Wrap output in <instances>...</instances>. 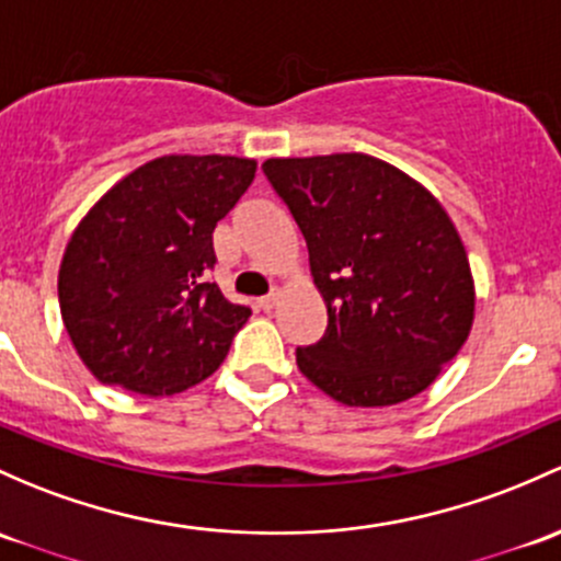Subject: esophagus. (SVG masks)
I'll list each match as a JSON object with an SVG mask.
<instances>
[{"mask_svg": "<svg viewBox=\"0 0 561 561\" xmlns=\"http://www.w3.org/2000/svg\"><path fill=\"white\" fill-rule=\"evenodd\" d=\"M276 298H279V293H276V290H271L268 296H263L261 300H257V306H261L263 311H271V309H274V306H276Z\"/></svg>", "mask_w": 561, "mask_h": 561, "instance_id": "1", "label": "esophagus"}]
</instances>
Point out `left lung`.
<instances>
[{
	"label": "left lung",
	"mask_w": 561,
	"mask_h": 561,
	"mask_svg": "<svg viewBox=\"0 0 561 561\" xmlns=\"http://www.w3.org/2000/svg\"><path fill=\"white\" fill-rule=\"evenodd\" d=\"M263 172L304 233L328 306L325 335L296 350L300 374L363 409L424 392L468 341L476 309L444 206L363 152L268 158Z\"/></svg>",
	"instance_id": "8db88e82"
}]
</instances>
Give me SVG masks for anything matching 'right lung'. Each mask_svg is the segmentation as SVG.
Masks as SVG:
<instances>
[{"label":"right lung","instance_id":"add662e5","mask_svg":"<svg viewBox=\"0 0 561 561\" xmlns=\"http://www.w3.org/2000/svg\"><path fill=\"white\" fill-rule=\"evenodd\" d=\"M255 169L236 156H163L82 217L58 271V304L102 385L156 398L220 368L250 309L209 282L211 233Z\"/></svg>","mask_w":561,"mask_h":561}]
</instances>
